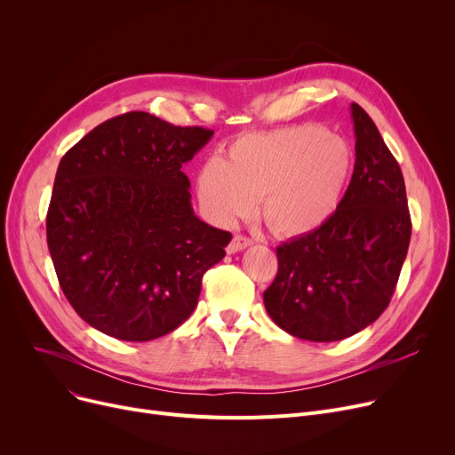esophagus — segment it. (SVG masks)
Returning <instances> with one entry per match:
<instances>
[{
	"label": "esophagus",
	"mask_w": 455,
	"mask_h": 455,
	"mask_svg": "<svg viewBox=\"0 0 455 455\" xmlns=\"http://www.w3.org/2000/svg\"><path fill=\"white\" fill-rule=\"evenodd\" d=\"M251 245H252V240H249V237H245V235H234L232 242H230L228 247H227V252H228V254H234V252L243 251V249H247V247H251Z\"/></svg>",
	"instance_id": "obj_1"
}]
</instances>
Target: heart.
<instances>
[{
  "label": "heart",
  "instance_id": "b5f03b06",
  "mask_svg": "<svg viewBox=\"0 0 455 455\" xmlns=\"http://www.w3.org/2000/svg\"><path fill=\"white\" fill-rule=\"evenodd\" d=\"M354 172L348 141L319 125H291L237 138L225 162L208 160L197 196L221 227L249 218L261 199L267 227L285 237L312 234L338 212Z\"/></svg>",
  "mask_w": 455,
  "mask_h": 455
}]
</instances>
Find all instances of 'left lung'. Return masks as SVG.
<instances>
[{"mask_svg":"<svg viewBox=\"0 0 455 455\" xmlns=\"http://www.w3.org/2000/svg\"><path fill=\"white\" fill-rule=\"evenodd\" d=\"M355 164L333 218L276 247L264 293L269 317L306 341H341L372 324L395 293L411 220L400 165L369 114L352 103Z\"/></svg>","mask_w":455,"mask_h":455,"instance_id":"obj_1","label":"left lung"}]
</instances>
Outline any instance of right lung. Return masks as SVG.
<instances>
[{
  "mask_svg": "<svg viewBox=\"0 0 455 455\" xmlns=\"http://www.w3.org/2000/svg\"><path fill=\"white\" fill-rule=\"evenodd\" d=\"M212 136L129 112L62 156L47 247L68 302L95 330L151 341L196 309L203 275L232 240L197 218L182 173Z\"/></svg>",
  "mask_w": 455,
  "mask_h": 455,
  "instance_id": "add662e5",
  "label": "right lung"
}]
</instances>
